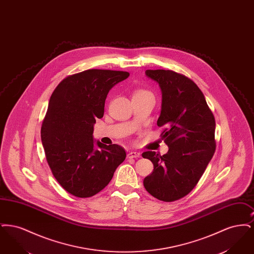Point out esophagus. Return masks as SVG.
Wrapping results in <instances>:
<instances>
[{
  "label": "esophagus",
  "mask_w": 254,
  "mask_h": 254,
  "mask_svg": "<svg viewBox=\"0 0 254 254\" xmlns=\"http://www.w3.org/2000/svg\"><path fill=\"white\" fill-rule=\"evenodd\" d=\"M127 157L128 158H140L141 157V153L140 152H136V151H130L128 154H127Z\"/></svg>",
  "instance_id": "1"
}]
</instances>
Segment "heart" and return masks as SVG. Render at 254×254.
<instances>
[{
	"label": "heart",
	"instance_id": "1",
	"mask_svg": "<svg viewBox=\"0 0 254 254\" xmlns=\"http://www.w3.org/2000/svg\"><path fill=\"white\" fill-rule=\"evenodd\" d=\"M144 92H146V91H145V90H139V91L135 92V94H140V93H144Z\"/></svg>",
	"mask_w": 254,
	"mask_h": 254
}]
</instances>
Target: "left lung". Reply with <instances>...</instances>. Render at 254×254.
<instances>
[{
	"label": "left lung",
	"mask_w": 254,
	"mask_h": 254,
	"mask_svg": "<svg viewBox=\"0 0 254 254\" xmlns=\"http://www.w3.org/2000/svg\"><path fill=\"white\" fill-rule=\"evenodd\" d=\"M162 90L158 127L169 146L163 156L145 151L142 156L153 164L144 179L146 191L164 202H173L190 193L205 172L216 148L215 119L205 96L192 80L172 70H146Z\"/></svg>",
	"instance_id": "1"
}]
</instances>
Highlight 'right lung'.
I'll list each match as a JSON object with an SVG mask.
<instances>
[{
    "instance_id": "1",
    "label": "right lung",
    "mask_w": 254,
    "mask_h": 254,
    "mask_svg": "<svg viewBox=\"0 0 254 254\" xmlns=\"http://www.w3.org/2000/svg\"><path fill=\"white\" fill-rule=\"evenodd\" d=\"M128 76L88 69L64 78L50 97L41 138L52 174L68 193L87 198L100 192L125 161L122 146L95 143L92 134L109 90Z\"/></svg>"
}]
</instances>
